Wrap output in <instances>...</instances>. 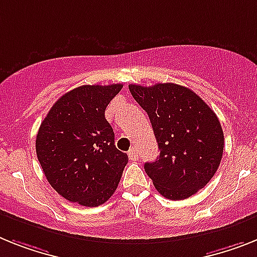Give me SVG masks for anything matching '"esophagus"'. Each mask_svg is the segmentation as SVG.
Segmentation results:
<instances>
[{"label":"esophagus","instance_id":"1","mask_svg":"<svg viewBox=\"0 0 257 257\" xmlns=\"http://www.w3.org/2000/svg\"><path fill=\"white\" fill-rule=\"evenodd\" d=\"M128 155H129V158L132 159V161H137V159H139V157H140L139 152H137V149H136V148L129 149Z\"/></svg>","mask_w":257,"mask_h":257}]
</instances>
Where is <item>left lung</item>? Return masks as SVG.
Segmentation results:
<instances>
[{"instance_id": "8db88e82", "label": "left lung", "mask_w": 257, "mask_h": 257, "mask_svg": "<svg viewBox=\"0 0 257 257\" xmlns=\"http://www.w3.org/2000/svg\"><path fill=\"white\" fill-rule=\"evenodd\" d=\"M145 109L161 150L145 171L157 191L170 200H184L214 176L223 154V131L213 109L184 86L129 85Z\"/></svg>"}]
</instances>
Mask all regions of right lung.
<instances>
[{"mask_svg":"<svg viewBox=\"0 0 257 257\" xmlns=\"http://www.w3.org/2000/svg\"><path fill=\"white\" fill-rule=\"evenodd\" d=\"M122 85H83L52 105L36 136V155L52 188L83 206L104 204L117 188L128 155L115 146L107 105Z\"/></svg>","mask_w":257,"mask_h":257,"instance_id":"add662e5","label":"right lung"}]
</instances>
